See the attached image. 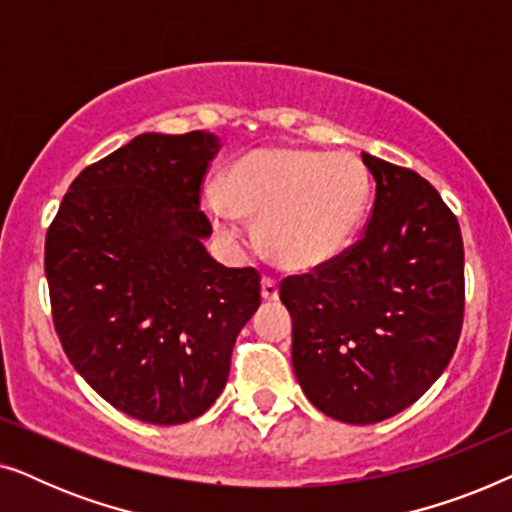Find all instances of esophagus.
<instances>
[{"mask_svg":"<svg viewBox=\"0 0 512 512\" xmlns=\"http://www.w3.org/2000/svg\"><path fill=\"white\" fill-rule=\"evenodd\" d=\"M261 296H263V300H277V298H279L277 279L263 277V282H261Z\"/></svg>","mask_w":512,"mask_h":512,"instance_id":"esophagus-1","label":"esophagus"}]
</instances>
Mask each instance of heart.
I'll return each instance as SVG.
<instances>
[{
    "label": "heart",
    "instance_id": "1",
    "mask_svg": "<svg viewBox=\"0 0 512 512\" xmlns=\"http://www.w3.org/2000/svg\"><path fill=\"white\" fill-rule=\"evenodd\" d=\"M368 200L370 174L352 153L258 149L230 167L209 212L228 237L240 235V219L261 221L258 233L272 261L307 272L352 244Z\"/></svg>",
    "mask_w": 512,
    "mask_h": 512
}]
</instances>
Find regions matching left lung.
<instances>
[{"label": "left lung", "instance_id": "obj_1", "mask_svg": "<svg viewBox=\"0 0 512 512\" xmlns=\"http://www.w3.org/2000/svg\"><path fill=\"white\" fill-rule=\"evenodd\" d=\"M375 202L359 242L324 268L289 275L293 373L324 415L375 424L438 380L464 324L457 216L424 177L361 153Z\"/></svg>", "mask_w": 512, "mask_h": 512}]
</instances>
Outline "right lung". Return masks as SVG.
<instances>
[{
    "mask_svg": "<svg viewBox=\"0 0 512 512\" xmlns=\"http://www.w3.org/2000/svg\"><path fill=\"white\" fill-rule=\"evenodd\" d=\"M219 137L146 132L72 181L46 233L55 333L79 375L125 415L184 424L226 387L261 305L256 268H226L202 240V181Z\"/></svg>",
    "mask_w": 512,
    "mask_h": 512,
    "instance_id": "obj_1",
    "label": "right lung"
}]
</instances>
